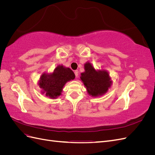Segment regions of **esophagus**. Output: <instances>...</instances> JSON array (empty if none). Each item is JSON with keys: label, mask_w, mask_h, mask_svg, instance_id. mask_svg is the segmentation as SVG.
<instances>
[{"label": "esophagus", "mask_w": 155, "mask_h": 155, "mask_svg": "<svg viewBox=\"0 0 155 155\" xmlns=\"http://www.w3.org/2000/svg\"><path fill=\"white\" fill-rule=\"evenodd\" d=\"M74 74H75V76H76V78H78V70H75Z\"/></svg>", "instance_id": "1"}]
</instances>
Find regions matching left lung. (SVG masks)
I'll use <instances>...</instances> for the list:
<instances>
[{"mask_svg":"<svg viewBox=\"0 0 155 155\" xmlns=\"http://www.w3.org/2000/svg\"><path fill=\"white\" fill-rule=\"evenodd\" d=\"M81 75V81L92 96L104 94L110 87L112 82L108 72L105 70L96 71L89 63L85 64V72Z\"/></svg>","mask_w":155,"mask_h":155,"instance_id":"obj_1","label":"left lung"}]
</instances>
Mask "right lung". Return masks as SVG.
Returning a JSON list of instances; mask_svg holds the SVG:
<instances>
[{"label":"right lung","mask_w":155,"mask_h":155,"mask_svg":"<svg viewBox=\"0 0 155 155\" xmlns=\"http://www.w3.org/2000/svg\"><path fill=\"white\" fill-rule=\"evenodd\" d=\"M75 78V74L71 69L65 68L63 65L57 67L52 74H44L39 81V87L46 95L55 98L61 95L64 84Z\"/></svg>","instance_id":"obj_1"}]
</instances>
